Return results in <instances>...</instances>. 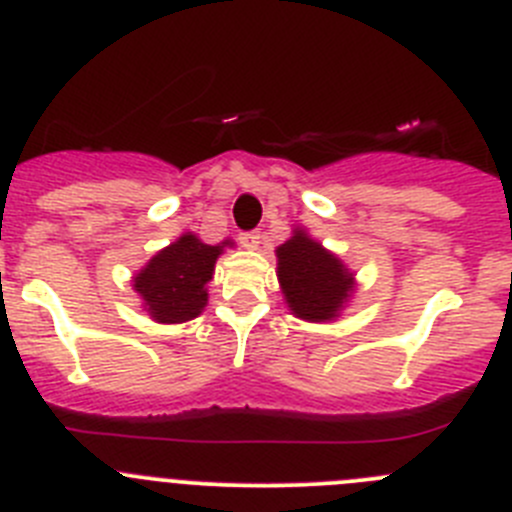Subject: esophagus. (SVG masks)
<instances>
[{
    "instance_id": "1",
    "label": "esophagus",
    "mask_w": 512,
    "mask_h": 512,
    "mask_svg": "<svg viewBox=\"0 0 512 512\" xmlns=\"http://www.w3.org/2000/svg\"><path fill=\"white\" fill-rule=\"evenodd\" d=\"M260 232H242L240 234V245L245 247V250H257L260 247Z\"/></svg>"
}]
</instances>
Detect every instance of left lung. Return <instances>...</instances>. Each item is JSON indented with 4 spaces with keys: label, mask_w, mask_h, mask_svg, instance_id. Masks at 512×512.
Returning <instances> with one entry per match:
<instances>
[{
    "label": "left lung",
    "mask_w": 512,
    "mask_h": 512,
    "mask_svg": "<svg viewBox=\"0 0 512 512\" xmlns=\"http://www.w3.org/2000/svg\"><path fill=\"white\" fill-rule=\"evenodd\" d=\"M275 255L278 283L290 313L308 323L338 321L356 293V275L341 257L310 237L305 227H293L290 240Z\"/></svg>",
    "instance_id": "left-lung-1"
}]
</instances>
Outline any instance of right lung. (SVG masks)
<instances>
[{"label":"right lung","instance_id":"obj_1","mask_svg":"<svg viewBox=\"0 0 512 512\" xmlns=\"http://www.w3.org/2000/svg\"><path fill=\"white\" fill-rule=\"evenodd\" d=\"M227 247H234V242L207 245L194 232H184L156 252L131 280L148 318L156 323L194 321L207 308V283Z\"/></svg>","mask_w":512,"mask_h":512}]
</instances>
